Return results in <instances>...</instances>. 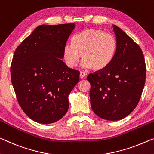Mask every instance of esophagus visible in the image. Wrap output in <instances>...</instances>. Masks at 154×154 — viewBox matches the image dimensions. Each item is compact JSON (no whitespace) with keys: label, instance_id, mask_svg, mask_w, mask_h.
<instances>
[{"label":"esophagus","instance_id":"obj_1","mask_svg":"<svg viewBox=\"0 0 154 154\" xmlns=\"http://www.w3.org/2000/svg\"><path fill=\"white\" fill-rule=\"evenodd\" d=\"M85 75H86V74H85V72H80V77L81 78V79H83V78H85Z\"/></svg>","mask_w":154,"mask_h":154}]
</instances>
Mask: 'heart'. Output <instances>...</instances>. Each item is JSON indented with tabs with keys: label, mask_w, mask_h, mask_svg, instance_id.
I'll use <instances>...</instances> for the list:
<instances>
[{
	"label": "heart",
	"mask_w": 154,
	"mask_h": 154,
	"mask_svg": "<svg viewBox=\"0 0 154 154\" xmlns=\"http://www.w3.org/2000/svg\"><path fill=\"white\" fill-rule=\"evenodd\" d=\"M72 45L63 47V58L69 68L77 65L80 58L85 67L99 71L112 63L117 50V40L113 34L102 29H86L75 34Z\"/></svg>",
	"instance_id": "heart-1"
}]
</instances>
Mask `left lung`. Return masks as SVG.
<instances>
[{"label":"left lung","mask_w":154,"mask_h":154,"mask_svg":"<svg viewBox=\"0 0 154 154\" xmlns=\"http://www.w3.org/2000/svg\"><path fill=\"white\" fill-rule=\"evenodd\" d=\"M117 50L105 69L89 74L91 107L108 120L127 116L136 107L145 83L146 65L140 47L126 33L113 25Z\"/></svg>","instance_id":"8db88e82"}]
</instances>
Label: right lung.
Here are the masks:
<instances>
[{
    "mask_svg": "<svg viewBox=\"0 0 154 154\" xmlns=\"http://www.w3.org/2000/svg\"><path fill=\"white\" fill-rule=\"evenodd\" d=\"M74 23L37 27L14 52L11 79L18 103L35 122L58 121L69 108L68 96L80 72L61 60Z\"/></svg>",
    "mask_w": 154,
    "mask_h": 154,
    "instance_id": "1",
    "label": "right lung"
}]
</instances>
